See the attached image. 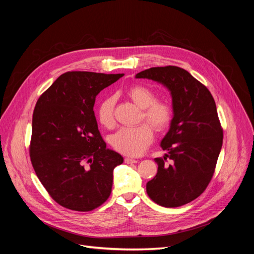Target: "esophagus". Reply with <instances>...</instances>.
<instances>
[{
  "mask_svg": "<svg viewBox=\"0 0 254 254\" xmlns=\"http://www.w3.org/2000/svg\"><path fill=\"white\" fill-rule=\"evenodd\" d=\"M124 161H125V163H127V164L137 163V160H136V159H132V158H125Z\"/></svg>",
  "mask_w": 254,
  "mask_h": 254,
  "instance_id": "obj_1",
  "label": "esophagus"
}]
</instances>
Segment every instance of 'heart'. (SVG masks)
<instances>
[{
    "instance_id": "1",
    "label": "heart",
    "mask_w": 254,
    "mask_h": 254,
    "mask_svg": "<svg viewBox=\"0 0 254 254\" xmlns=\"http://www.w3.org/2000/svg\"><path fill=\"white\" fill-rule=\"evenodd\" d=\"M127 95L143 109L142 119L157 132H162L171 126L174 119L173 106L166 101L157 99V93L151 88L145 84H133L127 90ZM114 106V96L105 97L97 106L96 119L105 128H112L115 124ZM150 127L141 124L135 127H122L110 135L109 142L123 155L139 156L152 142L153 131Z\"/></svg>"
}]
</instances>
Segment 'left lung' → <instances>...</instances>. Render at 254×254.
<instances>
[{
  "mask_svg": "<svg viewBox=\"0 0 254 254\" xmlns=\"http://www.w3.org/2000/svg\"><path fill=\"white\" fill-rule=\"evenodd\" d=\"M135 77L164 84L174 108L171 128L161 142L167 153L155 159L158 173L146 184V191L159 205L187 204L203 193L216 167L224 137L216 104L209 89L179 66L150 67Z\"/></svg>",
  "mask_w": 254,
  "mask_h": 254,
  "instance_id": "8db88e82",
  "label": "left lung"
}]
</instances>
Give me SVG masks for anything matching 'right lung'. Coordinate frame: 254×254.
Listing matches in <instances>:
<instances>
[{
    "label": "right lung",
    "instance_id": "1",
    "mask_svg": "<svg viewBox=\"0 0 254 254\" xmlns=\"http://www.w3.org/2000/svg\"><path fill=\"white\" fill-rule=\"evenodd\" d=\"M123 74L66 72L44 91L33 114L29 156L38 178L61 206L89 212L111 194L120 153L107 149L95 97Z\"/></svg>",
    "mask_w": 254,
    "mask_h": 254
}]
</instances>
